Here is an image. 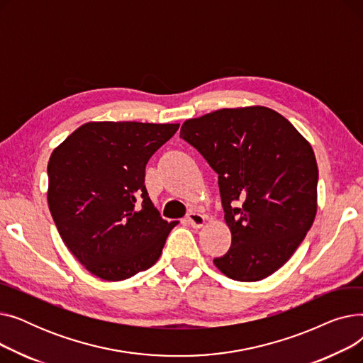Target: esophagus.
Wrapping results in <instances>:
<instances>
[{"mask_svg":"<svg viewBox=\"0 0 363 363\" xmlns=\"http://www.w3.org/2000/svg\"><path fill=\"white\" fill-rule=\"evenodd\" d=\"M186 220H188V223L191 225L193 228H196V230H199V228H201V226L204 225L206 218H204L201 213H196V212H193V213H189V215H188Z\"/></svg>","mask_w":363,"mask_h":363,"instance_id":"1","label":"esophagus"}]
</instances>
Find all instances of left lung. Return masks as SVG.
<instances>
[{
    "label": "left lung",
    "mask_w": 363,
    "mask_h": 363,
    "mask_svg": "<svg viewBox=\"0 0 363 363\" xmlns=\"http://www.w3.org/2000/svg\"><path fill=\"white\" fill-rule=\"evenodd\" d=\"M218 174L231 230L230 250L213 260L228 278L272 275L315 220L318 164L312 145L279 113L263 106L220 108L182 123L181 135Z\"/></svg>",
    "instance_id": "8db88e82"
}]
</instances>
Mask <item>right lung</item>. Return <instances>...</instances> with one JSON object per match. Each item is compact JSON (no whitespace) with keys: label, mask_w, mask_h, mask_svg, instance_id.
Instances as JSON below:
<instances>
[{"label":"right lung","mask_w":363,"mask_h":363,"mask_svg":"<svg viewBox=\"0 0 363 363\" xmlns=\"http://www.w3.org/2000/svg\"><path fill=\"white\" fill-rule=\"evenodd\" d=\"M179 123L88 122L54 148L48 207L72 255L95 277L128 279L155 264L178 222L160 218L145 164Z\"/></svg>","instance_id":"add662e5"}]
</instances>
